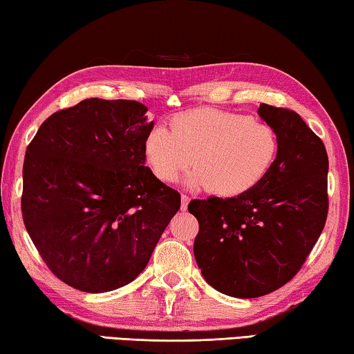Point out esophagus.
Wrapping results in <instances>:
<instances>
[{"mask_svg": "<svg viewBox=\"0 0 354 354\" xmlns=\"http://www.w3.org/2000/svg\"><path fill=\"white\" fill-rule=\"evenodd\" d=\"M189 201H190L189 196L183 194V195H181V211H185V209H187Z\"/></svg>", "mask_w": 354, "mask_h": 354, "instance_id": "esophagus-1", "label": "esophagus"}]
</instances>
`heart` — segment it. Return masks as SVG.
I'll list each match as a JSON object with an SVG mask.
<instances>
[{
	"instance_id": "b5f03b06",
	"label": "heart",
	"mask_w": 354,
	"mask_h": 354,
	"mask_svg": "<svg viewBox=\"0 0 354 354\" xmlns=\"http://www.w3.org/2000/svg\"><path fill=\"white\" fill-rule=\"evenodd\" d=\"M278 134L272 124L245 113L201 107L158 123L143 140L147 165L160 183H175L192 165L189 184L234 198L259 185L277 160Z\"/></svg>"
}]
</instances>
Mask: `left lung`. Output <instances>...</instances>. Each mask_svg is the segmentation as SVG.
Wrapping results in <instances>:
<instances>
[{"mask_svg": "<svg viewBox=\"0 0 354 354\" xmlns=\"http://www.w3.org/2000/svg\"><path fill=\"white\" fill-rule=\"evenodd\" d=\"M259 117L279 139L277 160L253 190L192 200L200 230L194 254L214 289L256 298L289 283L306 262L328 217V154L295 111L262 103Z\"/></svg>", "mask_w": 354, "mask_h": 354, "instance_id": "left-lung-1", "label": "left lung"}]
</instances>
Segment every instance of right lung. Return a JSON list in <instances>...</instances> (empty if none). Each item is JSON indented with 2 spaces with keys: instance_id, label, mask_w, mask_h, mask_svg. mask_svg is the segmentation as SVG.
<instances>
[{
  "instance_id": "1",
  "label": "right lung",
  "mask_w": 354,
  "mask_h": 354,
  "mask_svg": "<svg viewBox=\"0 0 354 354\" xmlns=\"http://www.w3.org/2000/svg\"><path fill=\"white\" fill-rule=\"evenodd\" d=\"M147 111L133 100H84L48 117L26 148V231L51 273L77 290L139 277L181 206L145 167Z\"/></svg>"
}]
</instances>
